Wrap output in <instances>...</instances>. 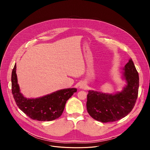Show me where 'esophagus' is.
<instances>
[{"label":"esophagus","mask_w":150,"mask_h":150,"mask_svg":"<svg viewBox=\"0 0 150 150\" xmlns=\"http://www.w3.org/2000/svg\"><path fill=\"white\" fill-rule=\"evenodd\" d=\"M87 87V85L84 82H81L79 85V88L81 89H86Z\"/></svg>","instance_id":"obj_1"}]
</instances>
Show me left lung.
<instances>
[{"label":"left lung","mask_w":150,"mask_h":150,"mask_svg":"<svg viewBox=\"0 0 150 150\" xmlns=\"http://www.w3.org/2000/svg\"><path fill=\"white\" fill-rule=\"evenodd\" d=\"M126 85L115 94L90 90L87 94V109L95 120L103 123L119 120L129 114L138 98L139 75L132 59L123 68Z\"/></svg>","instance_id":"obj_1"}]
</instances>
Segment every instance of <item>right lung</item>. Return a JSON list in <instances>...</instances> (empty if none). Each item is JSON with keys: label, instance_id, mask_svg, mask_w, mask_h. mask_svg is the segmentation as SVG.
<instances>
[{"label": "right lung", "instance_id": "add662e5", "mask_svg": "<svg viewBox=\"0 0 150 150\" xmlns=\"http://www.w3.org/2000/svg\"><path fill=\"white\" fill-rule=\"evenodd\" d=\"M16 64L12 72V93L21 110L33 120L50 121L62 114L67 100L76 93L75 88L63 89L37 98H27L20 93L16 74Z\"/></svg>", "mask_w": 150, "mask_h": 150}]
</instances>
